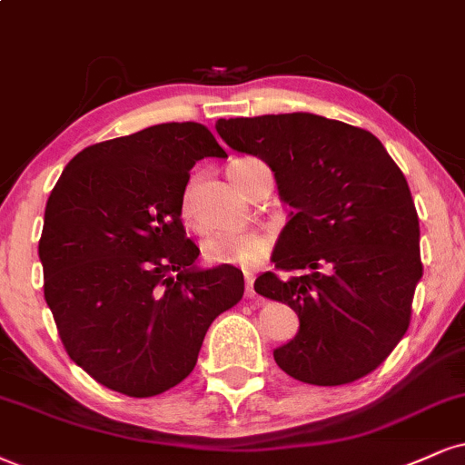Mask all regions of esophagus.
Returning a JSON list of instances; mask_svg holds the SVG:
<instances>
[{
    "mask_svg": "<svg viewBox=\"0 0 465 465\" xmlns=\"http://www.w3.org/2000/svg\"><path fill=\"white\" fill-rule=\"evenodd\" d=\"M245 295L254 297V276L252 273H245Z\"/></svg>",
    "mask_w": 465,
    "mask_h": 465,
    "instance_id": "esophagus-1",
    "label": "esophagus"
}]
</instances>
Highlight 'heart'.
Here are the masks:
<instances>
[{"label":"heart","mask_w":465,"mask_h":465,"mask_svg":"<svg viewBox=\"0 0 465 465\" xmlns=\"http://www.w3.org/2000/svg\"><path fill=\"white\" fill-rule=\"evenodd\" d=\"M256 163H261L259 159H234L228 165V176H231L234 185L242 189V192L245 189L242 174ZM181 213L185 222L192 220V185L183 193ZM203 252L206 261L213 262V265H234L252 269L267 256L269 239L261 232H217L204 239Z\"/></svg>","instance_id":"heart-1"}]
</instances>
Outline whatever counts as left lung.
<instances>
[{
    "label": "left lung",
    "instance_id": "1",
    "mask_svg": "<svg viewBox=\"0 0 465 465\" xmlns=\"http://www.w3.org/2000/svg\"><path fill=\"white\" fill-rule=\"evenodd\" d=\"M232 151L272 168L291 220L256 293L300 317L273 360L312 386H341L375 371L410 328L422 278L420 226L403 172L371 131L317 114L220 118Z\"/></svg>",
    "mask_w": 465,
    "mask_h": 465
}]
</instances>
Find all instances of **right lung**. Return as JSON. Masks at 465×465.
<instances>
[{"label":"right lung","mask_w":465,"mask_h":465,"mask_svg":"<svg viewBox=\"0 0 465 465\" xmlns=\"http://www.w3.org/2000/svg\"><path fill=\"white\" fill-rule=\"evenodd\" d=\"M204 157H226L204 124H154L74 154L45 206V300L66 353L127 397L185 380L209 325L243 297L242 269L196 267L181 222Z\"/></svg>","instance_id":"obj_1"}]
</instances>
